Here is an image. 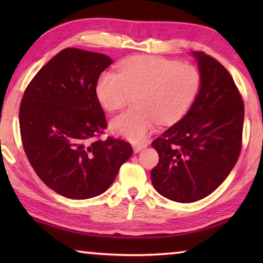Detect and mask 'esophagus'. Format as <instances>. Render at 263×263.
I'll return each instance as SVG.
<instances>
[{"instance_id":"obj_1","label":"esophagus","mask_w":263,"mask_h":263,"mask_svg":"<svg viewBox=\"0 0 263 263\" xmlns=\"http://www.w3.org/2000/svg\"><path fill=\"white\" fill-rule=\"evenodd\" d=\"M146 146H147L146 144H133V146H132V147H133V152H135V153H139L141 149H144V148L146 147Z\"/></svg>"}]
</instances>
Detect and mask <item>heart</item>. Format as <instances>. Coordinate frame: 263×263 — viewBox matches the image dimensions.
I'll list each match as a JSON object with an SVG mask.
<instances>
[{
	"label": "heart",
	"mask_w": 263,
	"mask_h": 263,
	"mask_svg": "<svg viewBox=\"0 0 263 263\" xmlns=\"http://www.w3.org/2000/svg\"><path fill=\"white\" fill-rule=\"evenodd\" d=\"M201 74L189 65L154 55H137L122 62L119 73L104 72L96 82L101 105L112 111L136 94L138 108L111 119L110 130L133 142L142 141L158 121L169 124L186 114L201 89Z\"/></svg>",
	"instance_id": "b5f03b06"
}]
</instances>
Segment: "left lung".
Wrapping results in <instances>:
<instances>
[{
	"label": "left lung",
	"mask_w": 263,
	"mask_h": 263,
	"mask_svg": "<svg viewBox=\"0 0 263 263\" xmlns=\"http://www.w3.org/2000/svg\"><path fill=\"white\" fill-rule=\"evenodd\" d=\"M197 60L201 89L183 117L152 142L159 163L151 172L154 189L171 201L193 203L213 193L241 151L243 102L232 77L204 52Z\"/></svg>",
	"instance_id": "8db88e82"
}]
</instances>
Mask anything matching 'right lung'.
Here are the masks:
<instances>
[{
    "mask_svg": "<svg viewBox=\"0 0 263 263\" xmlns=\"http://www.w3.org/2000/svg\"><path fill=\"white\" fill-rule=\"evenodd\" d=\"M112 61L102 53L67 47L24 91L20 127L26 157L39 179L67 198L103 194L133 153L122 139H96L106 121L95 87Z\"/></svg>",
    "mask_w": 263,
    "mask_h": 263,
    "instance_id": "add662e5",
    "label": "right lung"
}]
</instances>
